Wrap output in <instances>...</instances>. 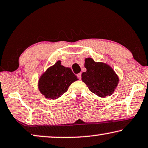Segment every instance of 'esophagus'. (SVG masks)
Wrapping results in <instances>:
<instances>
[{
    "mask_svg": "<svg viewBox=\"0 0 148 148\" xmlns=\"http://www.w3.org/2000/svg\"><path fill=\"white\" fill-rule=\"evenodd\" d=\"M77 77H78L79 79H81V73H78L77 75Z\"/></svg>",
    "mask_w": 148,
    "mask_h": 148,
    "instance_id": "1",
    "label": "esophagus"
}]
</instances>
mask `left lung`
<instances>
[{
	"mask_svg": "<svg viewBox=\"0 0 148 148\" xmlns=\"http://www.w3.org/2000/svg\"><path fill=\"white\" fill-rule=\"evenodd\" d=\"M87 71L81 74V79L92 93L100 97L110 96L119 83V77L108 64L95 62L91 58L85 59Z\"/></svg>",
	"mask_w": 148,
	"mask_h": 148,
	"instance_id": "1",
	"label": "left lung"
}]
</instances>
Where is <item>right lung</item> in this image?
<instances>
[{"label":"right lung","instance_id":"1","mask_svg":"<svg viewBox=\"0 0 148 148\" xmlns=\"http://www.w3.org/2000/svg\"><path fill=\"white\" fill-rule=\"evenodd\" d=\"M78 80L69 67L61 65L58 61L49 67L38 79V87L45 98L56 99L68 90L72 83Z\"/></svg>","mask_w":148,"mask_h":148}]
</instances>
